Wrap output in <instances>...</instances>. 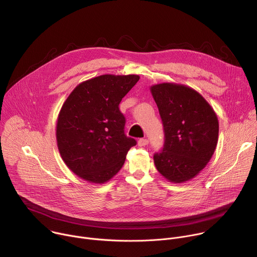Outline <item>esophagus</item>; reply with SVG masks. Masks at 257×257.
<instances>
[{
    "label": "esophagus",
    "mask_w": 257,
    "mask_h": 257,
    "mask_svg": "<svg viewBox=\"0 0 257 257\" xmlns=\"http://www.w3.org/2000/svg\"><path fill=\"white\" fill-rule=\"evenodd\" d=\"M148 144H149V140L146 139V138H140L138 140V145L139 146H145V145H148Z\"/></svg>",
    "instance_id": "obj_1"
}]
</instances>
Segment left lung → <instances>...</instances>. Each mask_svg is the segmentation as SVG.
<instances>
[{"instance_id":"left-lung-1","label":"left lung","mask_w":257,"mask_h":257,"mask_svg":"<svg viewBox=\"0 0 257 257\" xmlns=\"http://www.w3.org/2000/svg\"><path fill=\"white\" fill-rule=\"evenodd\" d=\"M151 91L165 132L164 148L154 156L156 168L170 182L191 180L215 151L216 114L200 93L186 85L161 83Z\"/></svg>"}]
</instances>
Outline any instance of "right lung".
<instances>
[{"instance_id": "right-lung-1", "label": "right lung", "mask_w": 257, "mask_h": 257, "mask_svg": "<svg viewBox=\"0 0 257 257\" xmlns=\"http://www.w3.org/2000/svg\"><path fill=\"white\" fill-rule=\"evenodd\" d=\"M138 75L105 74L78 84L65 100L57 121V143L66 166L96 184L113 178L136 145L124 132L122 98Z\"/></svg>"}]
</instances>
